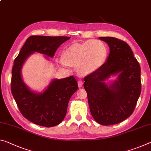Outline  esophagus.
<instances>
[{
  "instance_id": "34e87169",
  "label": "esophagus",
  "mask_w": 151,
  "mask_h": 151,
  "mask_svg": "<svg viewBox=\"0 0 151 151\" xmlns=\"http://www.w3.org/2000/svg\"><path fill=\"white\" fill-rule=\"evenodd\" d=\"M83 85V81H81V80H78V87H82Z\"/></svg>"
}]
</instances>
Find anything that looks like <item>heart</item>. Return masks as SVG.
I'll return each mask as SVG.
<instances>
[{
    "label": "heart",
    "instance_id": "heart-1",
    "mask_svg": "<svg viewBox=\"0 0 151 151\" xmlns=\"http://www.w3.org/2000/svg\"><path fill=\"white\" fill-rule=\"evenodd\" d=\"M107 49L104 42L99 40H88L83 43H75L63 51V57L58 59L62 66L68 68L76 64V68L81 75L92 73L106 60Z\"/></svg>",
    "mask_w": 151,
    "mask_h": 151
}]
</instances>
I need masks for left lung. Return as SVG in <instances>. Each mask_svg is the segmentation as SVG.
Returning a JSON list of instances; mask_svg holds the SVG:
<instances>
[{
    "instance_id": "left-lung-1",
    "label": "left lung",
    "mask_w": 151,
    "mask_h": 151,
    "mask_svg": "<svg viewBox=\"0 0 151 151\" xmlns=\"http://www.w3.org/2000/svg\"><path fill=\"white\" fill-rule=\"evenodd\" d=\"M110 50L107 60L84 78L90 111L97 123L117 124L130 116L141 92L140 66L127 43L113 37H101ZM119 75L110 86L104 81Z\"/></svg>"
}]
</instances>
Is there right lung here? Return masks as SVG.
<instances>
[{
    "label": "right lung",
    "mask_w": 151,
    "mask_h": 151,
    "mask_svg": "<svg viewBox=\"0 0 151 151\" xmlns=\"http://www.w3.org/2000/svg\"><path fill=\"white\" fill-rule=\"evenodd\" d=\"M66 36H41L28 37L12 68L11 93L21 114L37 125L52 127L61 123L65 118L68 101L78 88L73 76L55 79L43 93H35L29 89L21 78L22 66L31 54L40 52L53 57L58 47L70 39Z\"/></svg>",
    "instance_id": "1"
}]
</instances>
